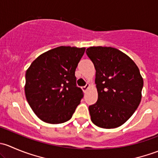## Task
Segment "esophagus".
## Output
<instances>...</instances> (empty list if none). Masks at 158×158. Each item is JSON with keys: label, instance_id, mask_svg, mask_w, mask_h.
I'll return each instance as SVG.
<instances>
[{"label": "esophagus", "instance_id": "obj_1", "mask_svg": "<svg viewBox=\"0 0 158 158\" xmlns=\"http://www.w3.org/2000/svg\"><path fill=\"white\" fill-rule=\"evenodd\" d=\"M89 84H86V85H85V86H83V87H82V91H83L84 92H85L87 91V89H89Z\"/></svg>", "mask_w": 158, "mask_h": 158}]
</instances>
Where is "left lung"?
Masks as SVG:
<instances>
[{
    "label": "left lung",
    "mask_w": 158,
    "mask_h": 158,
    "mask_svg": "<svg viewBox=\"0 0 158 158\" xmlns=\"http://www.w3.org/2000/svg\"><path fill=\"white\" fill-rule=\"evenodd\" d=\"M86 54L93 63L98 100L89 106L91 120L102 128L123 125L138 109L144 81L135 62L113 47H91Z\"/></svg>",
    "instance_id": "1"
}]
</instances>
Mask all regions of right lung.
Returning a JSON list of instances; mask_svg holds the SVG:
<instances>
[{
	"instance_id": "1",
	"label": "right lung",
	"mask_w": 158,
	"mask_h": 158,
	"mask_svg": "<svg viewBox=\"0 0 158 158\" xmlns=\"http://www.w3.org/2000/svg\"><path fill=\"white\" fill-rule=\"evenodd\" d=\"M85 50V47H56L39 56L27 70V100L43 122H67L80 103L83 92L76 86L75 71Z\"/></svg>"
}]
</instances>
